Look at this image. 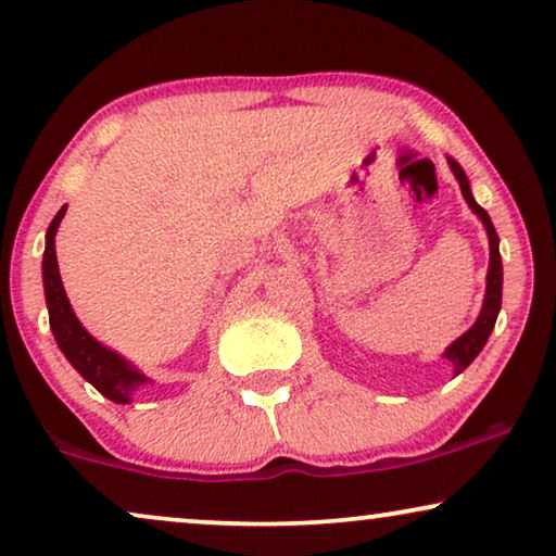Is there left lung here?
<instances>
[{
    "instance_id": "8db88e82",
    "label": "left lung",
    "mask_w": 556,
    "mask_h": 556,
    "mask_svg": "<svg viewBox=\"0 0 556 556\" xmlns=\"http://www.w3.org/2000/svg\"><path fill=\"white\" fill-rule=\"evenodd\" d=\"M447 162H451V169L455 174V179H458L460 192H463V197H466V202L470 204V210H473L476 215L481 217V223L485 225V232H489V245H491L489 278H485L489 280V286H485V301H483L481 316H478V321L470 326V329L463 333L458 341H453L445 352V359H451L455 364V375H460V371L466 369L468 364L476 359L478 352L485 346V341H489V337H491V329L496 326V316L501 308V286H504V268H501L498 235H496V227H493V223H491L489 212H485L481 204L473 200V194H470L466 172L460 169V164L455 162V159H447Z\"/></svg>"
}]
</instances>
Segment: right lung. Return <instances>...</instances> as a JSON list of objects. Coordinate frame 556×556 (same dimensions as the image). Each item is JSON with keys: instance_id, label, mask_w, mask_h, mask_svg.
I'll return each instance as SVG.
<instances>
[{"instance_id": "obj_1", "label": "right lung", "mask_w": 556, "mask_h": 556, "mask_svg": "<svg viewBox=\"0 0 556 556\" xmlns=\"http://www.w3.org/2000/svg\"><path fill=\"white\" fill-rule=\"evenodd\" d=\"M63 207L52 219L48 227V242H45V257H42V280H45V299H48L50 311V329L55 333L58 346L63 349L65 359L80 371L83 379H88L103 397L113 402H131V394L139 390L147 377L128 367L118 354L90 337L83 329L78 318H75L71 301H67L63 280H60L58 270V255H55V232L60 219L65 215Z\"/></svg>"}]
</instances>
